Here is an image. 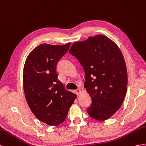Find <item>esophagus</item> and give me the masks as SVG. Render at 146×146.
Listing matches in <instances>:
<instances>
[{"label": "esophagus", "instance_id": "1", "mask_svg": "<svg viewBox=\"0 0 146 146\" xmlns=\"http://www.w3.org/2000/svg\"><path fill=\"white\" fill-rule=\"evenodd\" d=\"M81 90L80 89H78L75 90V93L76 95H80L81 94Z\"/></svg>", "mask_w": 146, "mask_h": 146}]
</instances>
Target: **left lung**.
Returning <instances> with one entry per match:
<instances>
[{"label":"left lung","mask_w":146,"mask_h":146,"mask_svg":"<svg viewBox=\"0 0 146 146\" xmlns=\"http://www.w3.org/2000/svg\"><path fill=\"white\" fill-rule=\"evenodd\" d=\"M69 52L82 66L84 87L92 99L87 113L104 121L121 106L127 89V70L122 53L113 41L103 35L77 41Z\"/></svg>","instance_id":"left-lung-1"}]
</instances>
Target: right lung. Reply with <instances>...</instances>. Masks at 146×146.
<instances>
[{
  "label": "right lung",
  "instance_id": "right-lung-1",
  "mask_svg": "<svg viewBox=\"0 0 146 146\" xmlns=\"http://www.w3.org/2000/svg\"><path fill=\"white\" fill-rule=\"evenodd\" d=\"M70 44H40L29 53L24 66L23 87L28 105L36 117L49 125L64 122L76 98L65 89L56 72L57 62Z\"/></svg>",
  "mask_w": 146,
  "mask_h": 146
}]
</instances>
